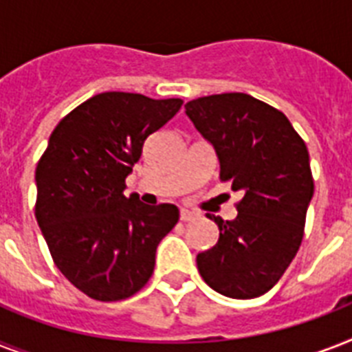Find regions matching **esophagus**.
Wrapping results in <instances>:
<instances>
[{"label":"esophagus","mask_w":352,"mask_h":352,"mask_svg":"<svg viewBox=\"0 0 352 352\" xmlns=\"http://www.w3.org/2000/svg\"><path fill=\"white\" fill-rule=\"evenodd\" d=\"M197 217V214L195 212H192V210H181V221H184V223H188V221H193Z\"/></svg>","instance_id":"obj_1"}]
</instances>
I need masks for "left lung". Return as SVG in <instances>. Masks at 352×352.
<instances>
[{
    "label": "left lung",
    "mask_w": 352,
    "mask_h": 352,
    "mask_svg": "<svg viewBox=\"0 0 352 352\" xmlns=\"http://www.w3.org/2000/svg\"><path fill=\"white\" fill-rule=\"evenodd\" d=\"M184 107L217 155L221 182L243 195L235 219L208 214L219 239L197 254L199 274L219 294L257 298L278 283L303 239L314 195L307 146L283 113L245 93Z\"/></svg>",
    "instance_id": "obj_1"
}]
</instances>
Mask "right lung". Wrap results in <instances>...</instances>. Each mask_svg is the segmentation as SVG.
Wrapping results in <instances>:
<instances>
[{
    "label": "right lung",
    "instance_id": "add662e5",
    "mask_svg": "<svg viewBox=\"0 0 352 352\" xmlns=\"http://www.w3.org/2000/svg\"><path fill=\"white\" fill-rule=\"evenodd\" d=\"M179 98L100 93L54 127L36 168V221L58 270L98 301L142 289L155 252L179 221L175 204L146 206L124 195L146 138L173 118Z\"/></svg>",
    "mask_w": 352,
    "mask_h": 352
}]
</instances>
